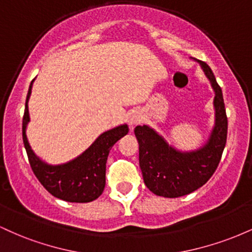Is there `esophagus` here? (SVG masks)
Wrapping results in <instances>:
<instances>
[{
	"label": "esophagus",
	"instance_id": "34e87169",
	"mask_svg": "<svg viewBox=\"0 0 252 252\" xmlns=\"http://www.w3.org/2000/svg\"><path fill=\"white\" fill-rule=\"evenodd\" d=\"M142 122V115H141V112L136 111L134 114L131 115V117H130V126H131V130H132V126H135V124H138Z\"/></svg>",
	"mask_w": 252,
	"mask_h": 252
}]
</instances>
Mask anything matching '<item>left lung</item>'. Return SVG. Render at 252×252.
Masks as SVG:
<instances>
[{
	"label": "left lung",
	"mask_w": 252,
	"mask_h": 252,
	"mask_svg": "<svg viewBox=\"0 0 252 252\" xmlns=\"http://www.w3.org/2000/svg\"><path fill=\"white\" fill-rule=\"evenodd\" d=\"M199 63L216 91V126L207 143L196 152L180 153L149 126L135 128L144 184L154 194L164 198L189 194L206 184L220 162L226 144L227 116L221 89L210 66L201 60Z\"/></svg>",
	"instance_id": "obj_1"
}]
</instances>
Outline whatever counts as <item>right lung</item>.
<instances>
[{"label":"right lung","mask_w":252,"mask_h":252,"mask_svg":"<svg viewBox=\"0 0 252 252\" xmlns=\"http://www.w3.org/2000/svg\"><path fill=\"white\" fill-rule=\"evenodd\" d=\"M31 90L32 83L22 118V138L32 170L42 186L56 198L70 202L94 201L102 194L105 187L106 160L110 149L121 137L128 134V126L124 124L105 131L86 152L71 162L60 166H50L36 158L26 136V126L30 122L28 99Z\"/></svg>","instance_id":"1"}]
</instances>
